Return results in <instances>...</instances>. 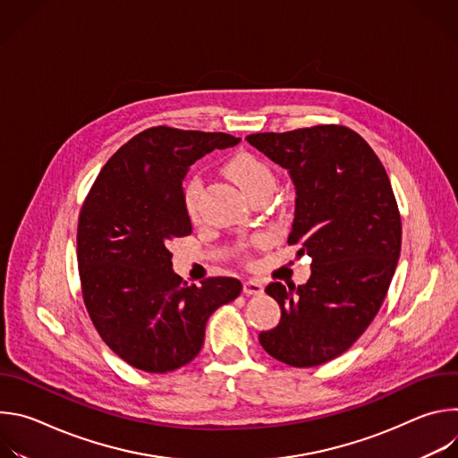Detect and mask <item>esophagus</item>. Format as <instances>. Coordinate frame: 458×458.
Masks as SVG:
<instances>
[{"label": "esophagus", "instance_id": "1", "mask_svg": "<svg viewBox=\"0 0 458 458\" xmlns=\"http://www.w3.org/2000/svg\"><path fill=\"white\" fill-rule=\"evenodd\" d=\"M242 292H244L246 295H260V293L265 292V288H263V284H260V281H257V279H248V281L242 283Z\"/></svg>", "mask_w": 458, "mask_h": 458}]
</instances>
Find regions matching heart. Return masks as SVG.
Here are the masks:
<instances>
[{
  "mask_svg": "<svg viewBox=\"0 0 458 458\" xmlns=\"http://www.w3.org/2000/svg\"><path fill=\"white\" fill-rule=\"evenodd\" d=\"M225 170L235 181V184L248 195V198H251L253 193L260 190H274V184H276L274 172L263 159H259L253 154L242 152L233 156L226 163ZM201 190H203V181L198 175L190 177L188 182L184 184V208L190 217L198 216Z\"/></svg>",
  "mask_w": 458,
  "mask_h": 458,
  "instance_id": "heart-1",
  "label": "heart"
}]
</instances>
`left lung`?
I'll list each match as a JSON object with an SVG mask.
<instances>
[{
	"label": "left lung",
	"instance_id": "obj_1",
	"mask_svg": "<svg viewBox=\"0 0 458 458\" xmlns=\"http://www.w3.org/2000/svg\"><path fill=\"white\" fill-rule=\"evenodd\" d=\"M246 141L288 170L297 195L288 242L311 257L306 284L267 286L281 320L259 343L293 368L324 364L366 332L395 274L403 225L394 190L371 147L341 124Z\"/></svg>",
	"mask_w": 458,
	"mask_h": 458
}]
</instances>
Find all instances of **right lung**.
Listing matches in <instances>:
<instances>
[{
	"mask_svg": "<svg viewBox=\"0 0 458 458\" xmlns=\"http://www.w3.org/2000/svg\"><path fill=\"white\" fill-rule=\"evenodd\" d=\"M241 140L223 132L152 126L101 168L78 223V265L87 311L105 344L148 373L195 359L208 317L233 301L241 281L188 284L172 270L168 242L191 233L182 179L188 166Z\"/></svg>",
	"mask_w": 458,
	"mask_h": 458,
	"instance_id": "add662e5",
	"label": "right lung"
}]
</instances>
